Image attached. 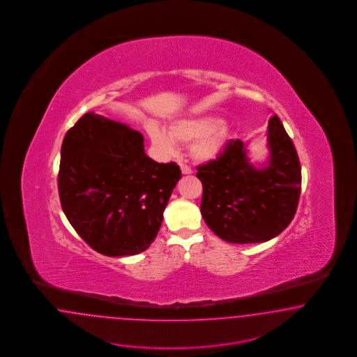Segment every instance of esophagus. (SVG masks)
<instances>
[{
  "mask_svg": "<svg viewBox=\"0 0 357 357\" xmlns=\"http://www.w3.org/2000/svg\"><path fill=\"white\" fill-rule=\"evenodd\" d=\"M179 166H181V170H182V174H184V175H190V174H192V170H191L187 165H184V163H179Z\"/></svg>",
  "mask_w": 357,
  "mask_h": 357,
  "instance_id": "34e87169",
  "label": "esophagus"
}]
</instances>
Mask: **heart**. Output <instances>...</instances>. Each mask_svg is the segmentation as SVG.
<instances>
[{"mask_svg": "<svg viewBox=\"0 0 357 357\" xmlns=\"http://www.w3.org/2000/svg\"><path fill=\"white\" fill-rule=\"evenodd\" d=\"M146 130L153 145L163 153H173L175 142L191 144V155L199 162H209L218 158L231 137L230 127L216 116L176 120L169 127V133L157 123L151 121Z\"/></svg>", "mask_w": 357, "mask_h": 357, "instance_id": "1", "label": "heart"}]
</instances>
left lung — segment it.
I'll list each match as a JSON object with an SVG mask.
<instances>
[{
  "label": "left lung",
  "mask_w": 357,
  "mask_h": 357,
  "mask_svg": "<svg viewBox=\"0 0 357 357\" xmlns=\"http://www.w3.org/2000/svg\"><path fill=\"white\" fill-rule=\"evenodd\" d=\"M268 160L257 169L248 144L229 140L221 155L197 167L203 184L202 216L230 243H259L291 224L301 194V166L293 141L278 115L267 130Z\"/></svg>",
  "instance_id": "1"
}]
</instances>
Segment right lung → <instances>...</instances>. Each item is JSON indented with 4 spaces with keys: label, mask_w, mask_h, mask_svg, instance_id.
I'll list each match as a JSON object with an SVG mask.
<instances>
[{
    "label": "right lung",
    "mask_w": 357,
    "mask_h": 357,
    "mask_svg": "<svg viewBox=\"0 0 357 357\" xmlns=\"http://www.w3.org/2000/svg\"><path fill=\"white\" fill-rule=\"evenodd\" d=\"M181 176L176 163L145 154L140 132L87 112L65 135L59 195L68 221L91 249L136 255L158 234Z\"/></svg>",
    "instance_id": "add662e5"
}]
</instances>
